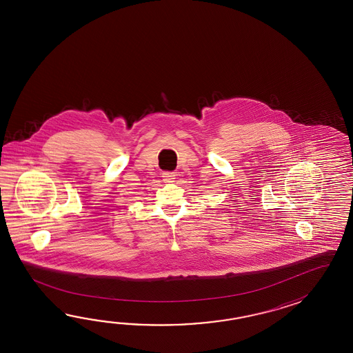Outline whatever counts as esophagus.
I'll list each match as a JSON object with an SVG mask.
<instances>
[{"label":"esophagus","mask_w":353,"mask_h":353,"mask_svg":"<svg viewBox=\"0 0 353 353\" xmlns=\"http://www.w3.org/2000/svg\"><path fill=\"white\" fill-rule=\"evenodd\" d=\"M174 179H175V174L172 173V172L163 173V180H164L165 183H173Z\"/></svg>","instance_id":"1"}]
</instances>
